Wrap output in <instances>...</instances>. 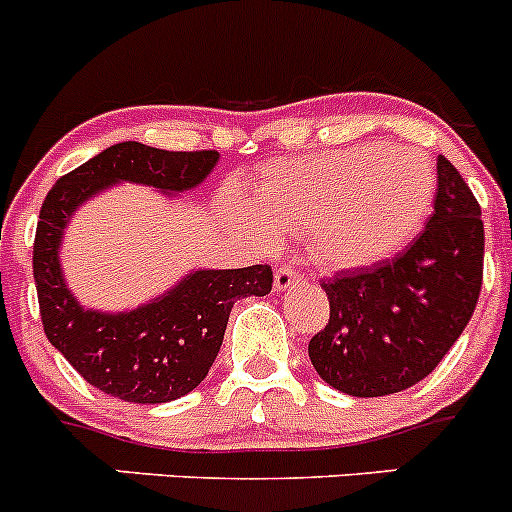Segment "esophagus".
Wrapping results in <instances>:
<instances>
[{"mask_svg": "<svg viewBox=\"0 0 512 512\" xmlns=\"http://www.w3.org/2000/svg\"><path fill=\"white\" fill-rule=\"evenodd\" d=\"M299 281H301L299 271H296L294 266L284 264V266H279V269H276L274 289L276 291H286V289H291V286H294V284H299Z\"/></svg>", "mask_w": 512, "mask_h": 512, "instance_id": "obj_1", "label": "esophagus"}]
</instances>
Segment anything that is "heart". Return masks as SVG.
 <instances>
[{"label":"heart","mask_w":512,"mask_h":512,"mask_svg":"<svg viewBox=\"0 0 512 512\" xmlns=\"http://www.w3.org/2000/svg\"><path fill=\"white\" fill-rule=\"evenodd\" d=\"M432 196L435 168L422 150L367 143L271 163L238 216L266 243L304 228L319 264L362 269L410 241Z\"/></svg>","instance_id":"obj_1"}]
</instances>
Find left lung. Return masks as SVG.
<instances>
[{
  "label": "left lung",
  "mask_w": 512,
  "mask_h": 512,
  "mask_svg": "<svg viewBox=\"0 0 512 512\" xmlns=\"http://www.w3.org/2000/svg\"><path fill=\"white\" fill-rule=\"evenodd\" d=\"M483 256L478 198L440 155L425 231L394 259L321 284L329 321L309 342L319 377L352 397H384L425 379L478 306Z\"/></svg>",
  "instance_id": "1"
}]
</instances>
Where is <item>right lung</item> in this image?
<instances>
[{
	"label": "right lung",
	"mask_w": 512,
	"mask_h": 512,
	"mask_svg": "<svg viewBox=\"0 0 512 512\" xmlns=\"http://www.w3.org/2000/svg\"><path fill=\"white\" fill-rule=\"evenodd\" d=\"M216 160V150H160L128 140L62 175L42 203L32 251L42 326L80 377L110 397L160 405L196 389L216 362L233 304L269 294L274 271L266 264L196 271L135 311H87L62 279V228L82 201L118 180L180 193L198 186Z\"/></svg>",
	"instance_id": "1"
}]
</instances>
